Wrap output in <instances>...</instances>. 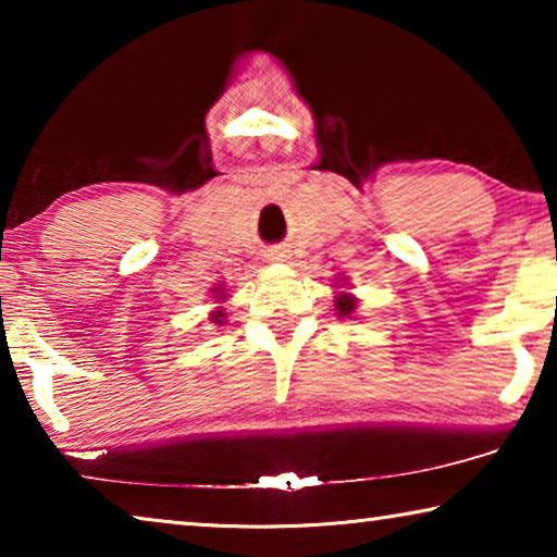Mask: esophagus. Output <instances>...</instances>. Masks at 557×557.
Segmentation results:
<instances>
[{
    "label": "esophagus",
    "instance_id": "34e87169",
    "mask_svg": "<svg viewBox=\"0 0 557 557\" xmlns=\"http://www.w3.org/2000/svg\"><path fill=\"white\" fill-rule=\"evenodd\" d=\"M265 258H268L270 262H285V260L289 258V250L282 248V245H275V248H270V250L265 252Z\"/></svg>",
    "mask_w": 557,
    "mask_h": 557
}]
</instances>
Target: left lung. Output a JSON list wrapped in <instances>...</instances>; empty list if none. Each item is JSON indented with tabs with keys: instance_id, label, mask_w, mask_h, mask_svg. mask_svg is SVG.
<instances>
[{
	"instance_id": "1",
	"label": "left lung",
	"mask_w": 557,
	"mask_h": 557,
	"mask_svg": "<svg viewBox=\"0 0 557 557\" xmlns=\"http://www.w3.org/2000/svg\"><path fill=\"white\" fill-rule=\"evenodd\" d=\"M354 307H356L354 297H346V295H344V297L336 299V309H338V312H342V314H351Z\"/></svg>"
}]
</instances>
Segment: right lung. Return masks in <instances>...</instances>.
I'll use <instances>...</instances> for the list:
<instances>
[{
  "label": "right lung",
  "mask_w": 557,
  "mask_h": 557,
  "mask_svg": "<svg viewBox=\"0 0 557 557\" xmlns=\"http://www.w3.org/2000/svg\"><path fill=\"white\" fill-rule=\"evenodd\" d=\"M219 317H223V314H215V322H221V319Z\"/></svg>",
  "instance_id": "1"
}]
</instances>
